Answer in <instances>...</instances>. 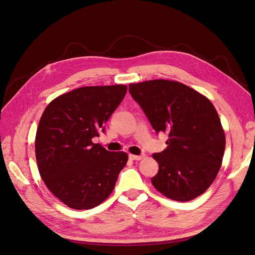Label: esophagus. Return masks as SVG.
I'll list each match as a JSON object with an SVG mask.
<instances>
[{"label": "esophagus", "mask_w": 255, "mask_h": 255, "mask_svg": "<svg viewBox=\"0 0 255 255\" xmlns=\"http://www.w3.org/2000/svg\"><path fill=\"white\" fill-rule=\"evenodd\" d=\"M145 157V154L141 153L140 155H133V154H129V158L131 160H140Z\"/></svg>", "instance_id": "34e87169"}]
</instances>
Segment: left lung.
Returning a JSON list of instances; mask_svg holds the SVG:
<instances>
[{"label":"left lung","mask_w":255,"mask_h":255,"mask_svg":"<svg viewBox=\"0 0 255 255\" xmlns=\"http://www.w3.org/2000/svg\"><path fill=\"white\" fill-rule=\"evenodd\" d=\"M129 93L168 147L153 154L159 164L151 182L175 201H190L210 186L222 164L225 134L206 97L180 82L151 80L129 84Z\"/></svg>","instance_id":"left-lung-1"}]
</instances>
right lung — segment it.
Here are the masks:
<instances>
[{"mask_svg":"<svg viewBox=\"0 0 255 255\" xmlns=\"http://www.w3.org/2000/svg\"><path fill=\"white\" fill-rule=\"evenodd\" d=\"M127 92L126 85L86 86L59 96L43 112L35 138L41 179L74 209H91L112 194L128 160L94 143Z\"/></svg>","mask_w":255,"mask_h":255,"instance_id":"add662e5","label":"right lung"}]
</instances>
